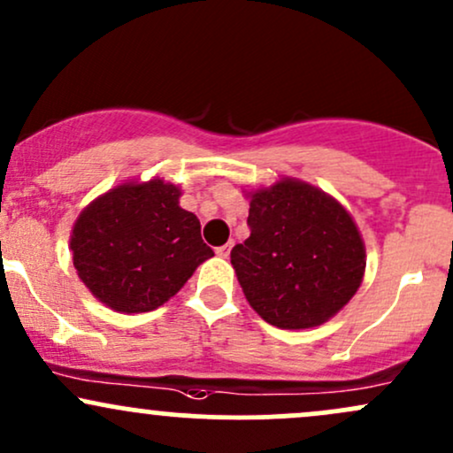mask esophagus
Masks as SVG:
<instances>
[{
	"instance_id": "1",
	"label": "esophagus",
	"mask_w": 453,
	"mask_h": 453,
	"mask_svg": "<svg viewBox=\"0 0 453 453\" xmlns=\"http://www.w3.org/2000/svg\"><path fill=\"white\" fill-rule=\"evenodd\" d=\"M216 252H218V257H228V252H231V244H225V246L216 248Z\"/></svg>"
}]
</instances>
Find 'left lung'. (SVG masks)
<instances>
[{
    "mask_svg": "<svg viewBox=\"0 0 453 453\" xmlns=\"http://www.w3.org/2000/svg\"><path fill=\"white\" fill-rule=\"evenodd\" d=\"M250 237L231 250L248 304L285 330L322 326L352 300L365 276L357 222L324 189L283 177L246 192Z\"/></svg>",
    "mask_w": 453,
    "mask_h": 453,
    "instance_id": "1",
    "label": "left lung"
}]
</instances>
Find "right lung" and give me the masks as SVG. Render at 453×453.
Here are the masks:
<instances>
[{"label": "right lung", "mask_w": 453, "mask_h": 453, "mask_svg": "<svg viewBox=\"0 0 453 453\" xmlns=\"http://www.w3.org/2000/svg\"><path fill=\"white\" fill-rule=\"evenodd\" d=\"M181 188L153 177L96 196L71 231L73 265L99 303L147 313L168 303L213 250L179 205Z\"/></svg>", "instance_id": "obj_1"}]
</instances>
